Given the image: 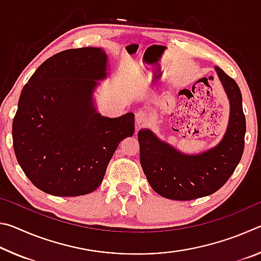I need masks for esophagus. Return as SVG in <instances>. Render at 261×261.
I'll return each instance as SVG.
<instances>
[{
    "label": "esophagus",
    "mask_w": 261,
    "mask_h": 261,
    "mask_svg": "<svg viewBox=\"0 0 261 261\" xmlns=\"http://www.w3.org/2000/svg\"><path fill=\"white\" fill-rule=\"evenodd\" d=\"M148 120H149V116H148V114H147L146 110L140 109V110H138V112H137V114H136V123H137V125L143 126V125L146 124V123L148 122Z\"/></svg>",
    "instance_id": "1"
}]
</instances>
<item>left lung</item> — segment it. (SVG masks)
Instances as JSON below:
<instances>
[{
  "mask_svg": "<svg viewBox=\"0 0 261 261\" xmlns=\"http://www.w3.org/2000/svg\"><path fill=\"white\" fill-rule=\"evenodd\" d=\"M230 102V118L221 143L210 151L187 155L163 143L152 131L138 132L140 165L149 185L173 200H192L218 191L230 178L244 151L246 131L242 93L237 83L215 67Z\"/></svg>",
  "mask_w": 261,
  "mask_h": 261,
  "instance_id": "obj_1",
  "label": "left lung"
}]
</instances>
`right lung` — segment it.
<instances>
[{
	"label": "right lung",
	"mask_w": 261,
	"mask_h": 261,
	"mask_svg": "<svg viewBox=\"0 0 261 261\" xmlns=\"http://www.w3.org/2000/svg\"><path fill=\"white\" fill-rule=\"evenodd\" d=\"M101 48L67 49L39 67L21 91L12 122L15 154L29 179L60 197L93 192L135 115L101 116L93 107L96 81L106 77Z\"/></svg>",
	"instance_id": "right-lung-1"
}]
</instances>
